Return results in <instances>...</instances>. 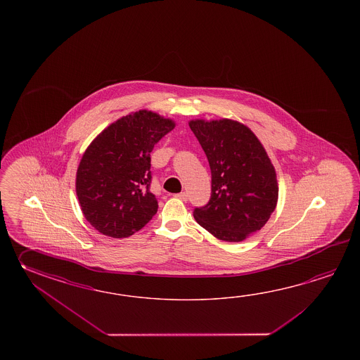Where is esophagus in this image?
Wrapping results in <instances>:
<instances>
[{"mask_svg":"<svg viewBox=\"0 0 360 360\" xmlns=\"http://www.w3.org/2000/svg\"><path fill=\"white\" fill-rule=\"evenodd\" d=\"M176 198L181 199V200H188L189 198V195H188V193H185V191H181V193H179L175 195Z\"/></svg>","mask_w":360,"mask_h":360,"instance_id":"obj_1","label":"esophagus"}]
</instances>
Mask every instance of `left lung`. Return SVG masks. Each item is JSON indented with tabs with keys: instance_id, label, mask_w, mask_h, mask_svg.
<instances>
[{
	"instance_id": "obj_1",
	"label": "left lung",
	"mask_w": 360,
	"mask_h": 360,
	"mask_svg": "<svg viewBox=\"0 0 360 360\" xmlns=\"http://www.w3.org/2000/svg\"><path fill=\"white\" fill-rule=\"evenodd\" d=\"M211 169V198L193 214L225 242H242L268 222L278 202L276 169L260 140L233 120L189 122Z\"/></svg>"
}]
</instances>
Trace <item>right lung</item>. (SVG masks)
<instances>
[{"label":"right lung","mask_w":360,"mask_h":360,"mask_svg":"<svg viewBox=\"0 0 360 360\" xmlns=\"http://www.w3.org/2000/svg\"><path fill=\"white\" fill-rule=\"evenodd\" d=\"M175 122L150 110L124 115L101 131L77 169L76 191L86 220L101 234L130 237L152 220L150 153Z\"/></svg>","instance_id":"1"}]
</instances>
